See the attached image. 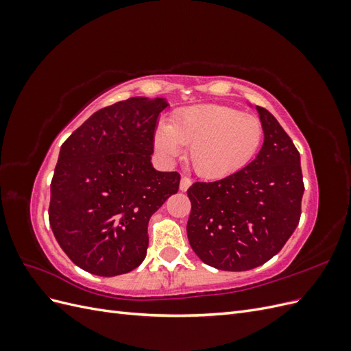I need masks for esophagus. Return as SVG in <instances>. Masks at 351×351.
<instances>
[{
    "label": "esophagus",
    "mask_w": 351,
    "mask_h": 351,
    "mask_svg": "<svg viewBox=\"0 0 351 351\" xmlns=\"http://www.w3.org/2000/svg\"><path fill=\"white\" fill-rule=\"evenodd\" d=\"M190 184H192V180H190V177L183 176L182 182H180V190H182V192H186V190L190 187Z\"/></svg>",
    "instance_id": "obj_1"
}]
</instances>
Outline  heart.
Here are the masks:
<instances>
[{"label":"heart","mask_w":351,"mask_h":351,"mask_svg":"<svg viewBox=\"0 0 351 351\" xmlns=\"http://www.w3.org/2000/svg\"><path fill=\"white\" fill-rule=\"evenodd\" d=\"M263 127L253 115L227 105H196L178 111L171 123L159 127L154 137L156 151L176 158L182 146L190 147L189 161L204 178H221L239 171L256 155Z\"/></svg>","instance_id":"b5f03b06"}]
</instances>
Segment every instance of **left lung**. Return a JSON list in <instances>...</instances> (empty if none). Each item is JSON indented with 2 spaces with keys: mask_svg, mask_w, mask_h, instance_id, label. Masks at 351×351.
<instances>
[{
  "mask_svg": "<svg viewBox=\"0 0 351 351\" xmlns=\"http://www.w3.org/2000/svg\"><path fill=\"white\" fill-rule=\"evenodd\" d=\"M263 145L240 171L187 190L189 243L209 267L247 271L275 256L302 215L300 154L277 119L256 107Z\"/></svg>",
  "mask_w": 351,
  "mask_h": 351,
  "instance_id": "left-lung-1",
  "label": "left lung"
}]
</instances>
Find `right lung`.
Segmentation results:
<instances>
[{
  "instance_id": "right-lung-1",
  "label": "right lung",
  "mask_w": 351,
  "mask_h": 351,
  "mask_svg": "<svg viewBox=\"0 0 351 351\" xmlns=\"http://www.w3.org/2000/svg\"><path fill=\"white\" fill-rule=\"evenodd\" d=\"M161 98L101 108L61 145L51 182L49 224L64 253L86 272L115 277L146 256L147 224L178 192L180 174L151 164Z\"/></svg>"
}]
</instances>
